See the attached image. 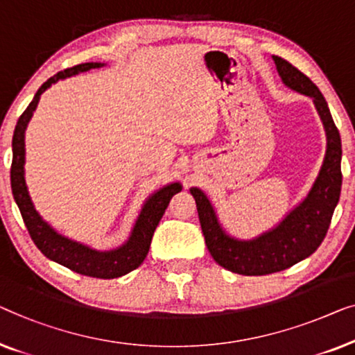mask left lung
I'll use <instances>...</instances> for the list:
<instances>
[{"instance_id":"8db88e82","label":"left lung","mask_w":355,"mask_h":355,"mask_svg":"<svg viewBox=\"0 0 355 355\" xmlns=\"http://www.w3.org/2000/svg\"><path fill=\"white\" fill-rule=\"evenodd\" d=\"M273 61L286 87L313 99L327 132L325 159L307 198L272 232L251 241H239L223 232L206 194L198 188L189 189L196 199L202 234L214 261L230 272L248 277L282 272L315 252L331 223L343 183L341 137L325 98L317 85L286 59L273 56Z\"/></svg>"}]
</instances>
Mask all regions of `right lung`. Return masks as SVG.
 I'll return each mask as SVG.
<instances>
[{"mask_svg": "<svg viewBox=\"0 0 355 355\" xmlns=\"http://www.w3.org/2000/svg\"><path fill=\"white\" fill-rule=\"evenodd\" d=\"M101 62H85L78 66L69 67L66 71L58 72L56 76L48 78L35 94L32 103L28 104L22 116L19 117L16 130H14L12 137V166H11V188L14 199H16L19 211L22 214L24 223L28 230L30 238L33 239L35 246L42 251L44 256L51 261L61 263V266L71 268L72 272H77L80 275L111 279L125 275V273L135 270V268L141 266L144 257L148 256L149 246H151V239L154 230L159 225L161 218L166 212V209L171 202L173 194H177L182 189L180 183L167 184L154 193L148 199L141 209L137 223L132 232V236L128 241L119 249L109 252H98L89 249L83 244L71 241L69 238H64L61 234L54 232V230L38 216L35 211L32 201H30L26 178H24V162H26V128L32 114L40 101V96L44 89L56 83L58 80L76 76L78 72H87L89 69L101 67Z\"/></svg>", "mask_w": 355, "mask_h": 355, "instance_id": "obj_1", "label": "right lung"}]
</instances>
